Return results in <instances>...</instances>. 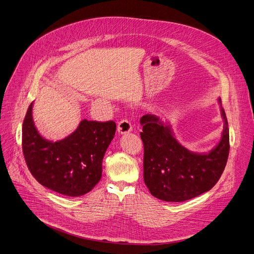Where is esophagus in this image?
<instances>
[{"mask_svg":"<svg viewBox=\"0 0 254 254\" xmlns=\"http://www.w3.org/2000/svg\"><path fill=\"white\" fill-rule=\"evenodd\" d=\"M132 127L131 124L127 121V120H122L121 122H119L118 124V131L122 134H126L128 133L129 131H131Z\"/></svg>","mask_w":254,"mask_h":254,"instance_id":"obj_1","label":"esophagus"}]
</instances>
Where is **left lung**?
Wrapping results in <instances>:
<instances>
[{
    "label": "left lung",
    "instance_id": "8db88e82",
    "mask_svg": "<svg viewBox=\"0 0 254 254\" xmlns=\"http://www.w3.org/2000/svg\"><path fill=\"white\" fill-rule=\"evenodd\" d=\"M221 105V98L218 99ZM224 122L221 140L209 153H195L175 139L171 126L154 114L140 124L144 144V180L151 194L165 201H184L209 191L220 179L229 156V127Z\"/></svg>",
    "mask_w": 254,
    "mask_h": 254
}]
</instances>
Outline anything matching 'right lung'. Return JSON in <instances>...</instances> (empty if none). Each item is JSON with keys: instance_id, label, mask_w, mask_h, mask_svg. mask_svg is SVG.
<instances>
[{"instance_id": "1", "label": "right lung", "mask_w": 254, "mask_h": 254, "mask_svg": "<svg viewBox=\"0 0 254 254\" xmlns=\"http://www.w3.org/2000/svg\"><path fill=\"white\" fill-rule=\"evenodd\" d=\"M32 107L33 102L22 127V149L29 171L41 186L58 193L86 194L101 178L102 160L117 125L83 120L70 135L53 142L38 132Z\"/></svg>"}]
</instances>
